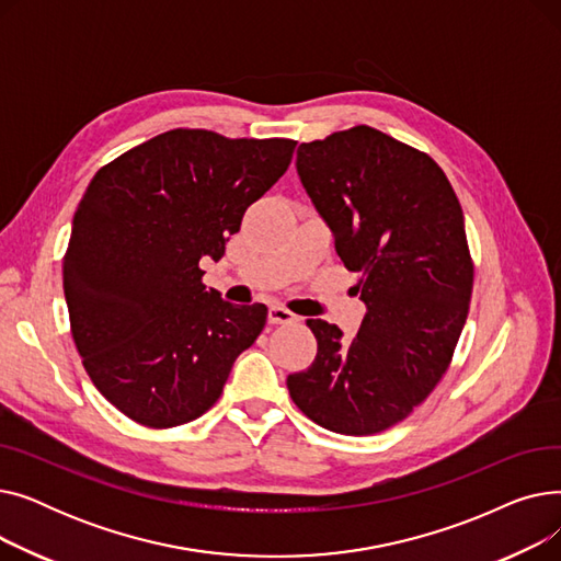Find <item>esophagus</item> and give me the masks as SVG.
I'll return each instance as SVG.
<instances>
[{"instance_id":"1","label":"esophagus","mask_w":561,"mask_h":561,"mask_svg":"<svg viewBox=\"0 0 561 561\" xmlns=\"http://www.w3.org/2000/svg\"><path fill=\"white\" fill-rule=\"evenodd\" d=\"M268 320L273 322V325H290V322H298V316L288 311L286 307H279V305H273L268 309Z\"/></svg>"}]
</instances>
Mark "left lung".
I'll use <instances>...</instances> for the list:
<instances>
[{"instance_id": "left-lung-1", "label": "left lung", "mask_w": 561, "mask_h": 561, "mask_svg": "<svg viewBox=\"0 0 561 561\" xmlns=\"http://www.w3.org/2000/svg\"><path fill=\"white\" fill-rule=\"evenodd\" d=\"M298 174L366 305L352 341L307 320L313 364L286 379L305 416L347 436L404 421L446 375L473 293L461 204L425 152L359 125L298 147Z\"/></svg>"}]
</instances>
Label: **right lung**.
Listing matches in <instances>:
<instances>
[{
    "label": "right lung",
    "instance_id": "right-lung-1",
    "mask_svg": "<svg viewBox=\"0 0 561 561\" xmlns=\"http://www.w3.org/2000/svg\"><path fill=\"white\" fill-rule=\"evenodd\" d=\"M296 140L172 129L98 170L64 256L70 330L88 377L145 427L191 423L261 334L265 305L202 284L248 206L286 172Z\"/></svg>",
    "mask_w": 561,
    "mask_h": 561
}]
</instances>
